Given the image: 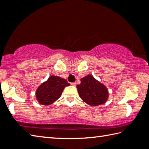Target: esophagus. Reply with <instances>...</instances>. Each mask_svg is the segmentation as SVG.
Masks as SVG:
<instances>
[{"label": "esophagus", "instance_id": "esophagus-1", "mask_svg": "<svg viewBox=\"0 0 149 149\" xmlns=\"http://www.w3.org/2000/svg\"><path fill=\"white\" fill-rule=\"evenodd\" d=\"M70 84H71L72 85H75V82H72V83H70Z\"/></svg>", "mask_w": 149, "mask_h": 149}]
</instances>
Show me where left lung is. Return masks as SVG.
Masks as SVG:
<instances>
[{
    "label": "left lung",
    "mask_w": 149,
    "mask_h": 149,
    "mask_svg": "<svg viewBox=\"0 0 149 149\" xmlns=\"http://www.w3.org/2000/svg\"><path fill=\"white\" fill-rule=\"evenodd\" d=\"M77 88L81 99L89 105L95 107L102 104L108 99L107 87L91 75L81 78V84L77 85Z\"/></svg>",
    "instance_id": "obj_1"
}]
</instances>
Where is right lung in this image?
Listing matches in <instances>:
<instances>
[{
  "instance_id": "obj_1",
  "label": "right lung",
  "mask_w": 149,
  "mask_h": 149,
  "mask_svg": "<svg viewBox=\"0 0 149 149\" xmlns=\"http://www.w3.org/2000/svg\"><path fill=\"white\" fill-rule=\"evenodd\" d=\"M70 85L66 80L51 75L47 81L39 87L36 91V97L40 104H51L58 99L64 88Z\"/></svg>"
}]
</instances>
